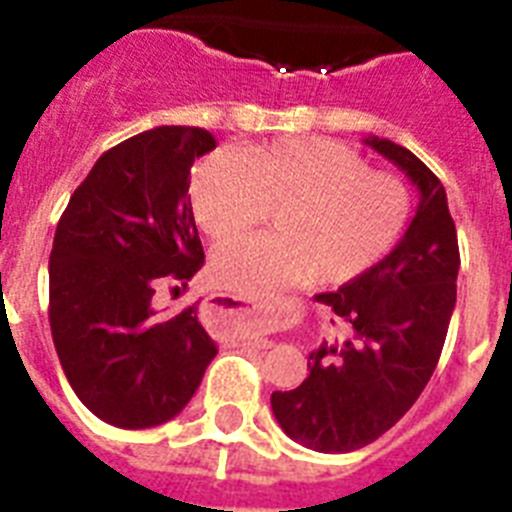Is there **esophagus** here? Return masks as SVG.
I'll return each instance as SVG.
<instances>
[{
    "label": "esophagus",
    "mask_w": 512,
    "mask_h": 512,
    "mask_svg": "<svg viewBox=\"0 0 512 512\" xmlns=\"http://www.w3.org/2000/svg\"><path fill=\"white\" fill-rule=\"evenodd\" d=\"M209 300H215V303L209 305L212 313H215L217 321H273L279 319V313L273 311H265V308H257V305H244L239 303L236 297H228V295H212ZM233 345H255V348H271L273 342L265 340V337H257V335H249V332H233Z\"/></svg>",
    "instance_id": "obj_1"
}]
</instances>
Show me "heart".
Wrapping results in <instances>:
<instances>
[{
  "label": "heart",
  "mask_w": 512,
  "mask_h": 512,
  "mask_svg": "<svg viewBox=\"0 0 512 512\" xmlns=\"http://www.w3.org/2000/svg\"><path fill=\"white\" fill-rule=\"evenodd\" d=\"M191 207L215 241L272 209L271 234L232 235L212 260L217 284L268 297L308 281L345 284L369 271L406 231L412 193L342 143L292 138L201 164L191 177Z\"/></svg>",
  "instance_id": "heart-1"
}]
</instances>
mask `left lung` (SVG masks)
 Returning a JSON list of instances; mask_svg holds the SVG:
<instances>
[{"label":"left lung","instance_id":"1","mask_svg":"<svg viewBox=\"0 0 512 512\" xmlns=\"http://www.w3.org/2000/svg\"><path fill=\"white\" fill-rule=\"evenodd\" d=\"M420 191L390 255L337 292L316 295L345 324V340L311 350L303 385L276 390L281 430L313 452L345 454L396 425L428 385L457 303L460 247L441 180L404 146L364 138Z\"/></svg>","mask_w":512,"mask_h":512}]
</instances>
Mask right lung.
Returning <instances> with one entry per match:
<instances>
[{"mask_svg":"<svg viewBox=\"0 0 512 512\" xmlns=\"http://www.w3.org/2000/svg\"><path fill=\"white\" fill-rule=\"evenodd\" d=\"M212 148V132L175 124L124 140L95 162L55 231L52 342L79 401L116 428L172 420L217 356L196 305L154 308L159 281L185 287L204 265L188 177Z\"/></svg>","mask_w":512,"mask_h":512,"instance_id":"right-lung-1","label":"right lung"}]
</instances>
